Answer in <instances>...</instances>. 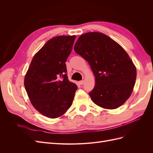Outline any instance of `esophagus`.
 <instances>
[{
    "label": "esophagus",
    "instance_id": "1",
    "mask_svg": "<svg viewBox=\"0 0 153 153\" xmlns=\"http://www.w3.org/2000/svg\"><path fill=\"white\" fill-rule=\"evenodd\" d=\"M79 84H80V85H84V80H81V81H80V82H79Z\"/></svg>",
    "mask_w": 153,
    "mask_h": 153
}]
</instances>
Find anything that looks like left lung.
<instances>
[{
  "instance_id": "obj_1",
  "label": "left lung",
  "mask_w": 153,
  "mask_h": 153,
  "mask_svg": "<svg viewBox=\"0 0 153 153\" xmlns=\"http://www.w3.org/2000/svg\"><path fill=\"white\" fill-rule=\"evenodd\" d=\"M74 50L89 64L95 76L89 92L92 101L105 109L126 102L135 86L137 69L121 46L103 33L91 32L78 38Z\"/></svg>"
}]
</instances>
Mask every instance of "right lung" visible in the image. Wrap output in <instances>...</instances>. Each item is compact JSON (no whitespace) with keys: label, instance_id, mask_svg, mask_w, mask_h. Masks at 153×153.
I'll list each match as a JSON object with an SVG mask.
<instances>
[{"label":"right lung","instance_id":"add662e5","mask_svg":"<svg viewBox=\"0 0 153 153\" xmlns=\"http://www.w3.org/2000/svg\"><path fill=\"white\" fill-rule=\"evenodd\" d=\"M76 36H59L48 40L32 59L24 85L32 106L49 118L62 116L70 108L77 86L69 82L66 62Z\"/></svg>","mask_w":153,"mask_h":153}]
</instances>
